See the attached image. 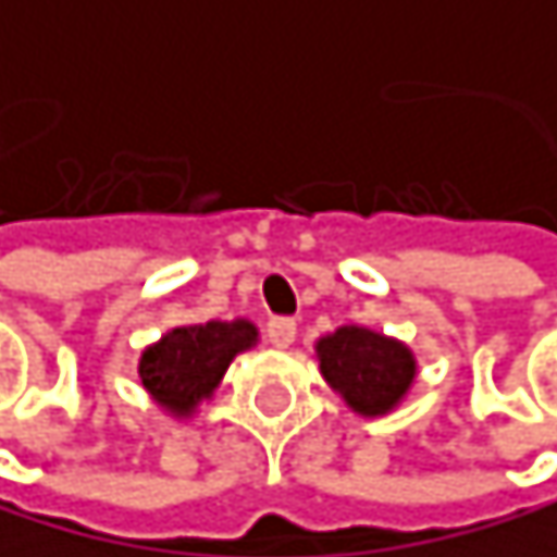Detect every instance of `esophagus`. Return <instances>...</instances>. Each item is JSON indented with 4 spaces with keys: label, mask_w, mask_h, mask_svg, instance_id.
<instances>
[{
    "label": "esophagus",
    "mask_w": 557,
    "mask_h": 557,
    "mask_svg": "<svg viewBox=\"0 0 557 557\" xmlns=\"http://www.w3.org/2000/svg\"><path fill=\"white\" fill-rule=\"evenodd\" d=\"M264 333H269V344H272V347L285 350V347L296 339V320H288V315H278V320H269Z\"/></svg>",
    "instance_id": "esophagus-1"
}]
</instances>
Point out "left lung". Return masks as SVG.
I'll list each match as a JSON object with an SVG mask.
<instances>
[{
	"instance_id": "1",
	"label": "left lung",
	"mask_w": 557,
	"mask_h": 557,
	"mask_svg": "<svg viewBox=\"0 0 557 557\" xmlns=\"http://www.w3.org/2000/svg\"><path fill=\"white\" fill-rule=\"evenodd\" d=\"M323 377L360 414L395 408L414 381V357L405 344L363 326H339L315 344Z\"/></svg>"
}]
</instances>
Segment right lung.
Returning a JSON list of instances; mask_svg holds the SVG:
<instances>
[{
    "label": "right lung",
    "instance_id": "obj_1",
    "mask_svg": "<svg viewBox=\"0 0 557 557\" xmlns=\"http://www.w3.org/2000/svg\"><path fill=\"white\" fill-rule=\"evenodd\" d=\"M258 339V330L245 320L234 323H203L176 326L152 344L138 360V377L146 391L176 414H186L200 398L221 384L227 363L248 350Z\"/></svg>",
    "mask_w": 557,
    "mask_h": 557
}]
</instances>
